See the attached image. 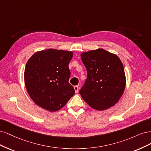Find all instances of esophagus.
I'll list each match as a JSON object with an SVG mask.
<instances>
[{
	"instance_id": "obj_1",
	"label": "esophagus",
	"mask_w": 151,
	"mask_h": 151,
	"mask_svg": "<svg viewBox=\"0 0 151 151\" xmlns=\"http://www.w3.org/2000/svg\"><path fill=\"white\" fill-rule=\"evenodd\" d=\"M74 90L75 91V93H78V86H74Z\"/></svg>"
}]
</instances>
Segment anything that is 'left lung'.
Listing matches in <instances>:
<instances>
[{
    "instance_id": "obj_1",
    "label": "left lung",
    "mask_w": 151,
    "mask_h": 151,
    "mask_svg": "<svg viewBox=\"0 0 151 151\" xmlns=\"http://www.w3.org/2000/svg\"><path fill=\"white\" fill-rule=\"evenodd\" d=\"M87 78L80 93L92 109L102 111L114 106L125 90L126 77L116 55L101 48L81 54Z\"/></svg>"
}]
</instances>
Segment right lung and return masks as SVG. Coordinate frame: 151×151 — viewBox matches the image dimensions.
Wrapping results in <instances>:
<instances>
[{
	"label": "right lung",
	"mask_w": 151,
	"mask_h": 151,
	"mask_svg": "<svg viewBox=\"0 0 151 151\" xmlns=\"http://www.w3.org/2000/svg\"><path fill=\"white\" fill-rule=\"evenodd\" d=\"M73 52L61 50L39 51L28 60L24 83L30 98L42 109L55 111L63 108L75 90L69 83L68 65Z\"/></svg>",
	"instance_id": "add662e5"
}]
</instances>
